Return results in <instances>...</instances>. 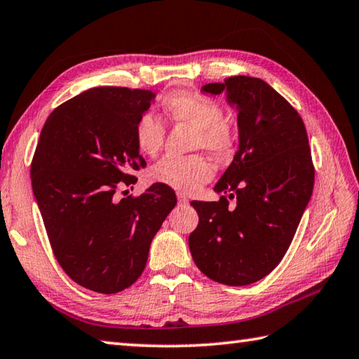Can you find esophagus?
I'll return each instance as SVG.
<instances>
[{
	"label": "esophagus",
	"mask_w": 359,
	"mask_h": 359,
	"mask_svg": "<svg viewBox=\"0 0 359 359\" xmlns=\"http://www.w3.org/2000/svg\"><path fill=\"white\" fill-rule=\"evenodd\" d=\"M178 203L182 206H186V205H189V200H187V197H184V195L178 194Z\"/></svg>",
	"instance_id": "esophagus-1"
}]
</instances>
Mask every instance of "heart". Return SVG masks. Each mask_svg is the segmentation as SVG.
I'll return each instance as SVG.
<instances>
[{
    "mask_svg": "<svg viewBox=\"0 0 359 359\" xmlns=\"http://www.w3.org/2000/svg\"><path fill=\"white\" fill-rule=\"evenodd\" d=\"M165 117L173 123H184L195 130V150H203L214 158H226L234 147L233 126L223 118V109L214 100L197 92H172L162 100ZM136 145L145 156H156L164 144L165 128L153 114H144L134 130ZM214 168L203 156H165L150 168V180L178 191L194 194L211 181Z\"/></svg>",
    "mask_w": 359,
    "mask_h": 359,
    "instance_id": "1",
    "label": "heart"
}]
</instances>
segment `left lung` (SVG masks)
Listing matches in <instances>:
<instances>
[{
  "label": "left lung",
  "mask_w": 359,
  "mask_h": 359,
  "mask_svg": "<svg viewBox=\"0 0 359 359\" xmlns=\"http://www.w3.org/2000/svg\"><path fill=\"white\" fill-rule=\"evenodd\" d=\"M225 93L238 111L239 148L214 191L220 201H191L198 226L189 236L194 262L228 286L262 280L287 252L313 195L314 167L305 123L266 81L231 76L201 87ZM236 198L229 210L227 199Z\"/></svg>",
  "instance_id": "8db88e82"
}]
</instances>
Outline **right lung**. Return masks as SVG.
<instances>
[{"instance_id":"obj_1","label":"right lung","mask_w":359,"mask_h":359,"mask_svg":"<svg viewBox=\"0 0 359 359\" xmlns=\"http://www.w3.org/2000/svg\"><path fill=\"white\" fill-rule=\"evenodd\" d=\"M151 90L92 87L46 118L31 164L32 192L53 253L70 278L100 294H117L142 275L151 241L177 205L154 182L137 198L116 200L145 167L134 137Z\"/></svg>"}]
</instances>
